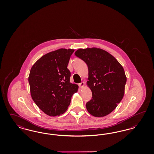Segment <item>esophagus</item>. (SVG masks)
Segmentation results:
<instances>
[{
	"label": "esophagus",
	"instance_id": "34e87169",
	"mask_svg": "<svg viewBox=\"0 0 154 154\" xmlns=\"http://www.w3.org/2000/svg\"><path fill=\"white\" fill-rule=\"evenodd\" d=\"M79 87H80V88H83V87L84 86V82H80V83L79 84Z\"/></svg>",
	"mask_w": 154,
	"mask_h": 154
}]
</instances>
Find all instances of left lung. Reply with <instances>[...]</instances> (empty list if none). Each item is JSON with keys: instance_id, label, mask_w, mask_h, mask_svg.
Instances as JSON below:
<instances>
[{"instance_id": "1", "label": "left lung", "mask_w": 154, "mask_h": 154, "mask_svg": "<svg viewBox=\"0 0 154 154\" xmlns=\"http://www.w3.org/2000/svg\"><path fill=\"white\" fill-rule=\"evenodd\" d=\"M75 55L87 65V82L92 96L86 103L88 112L94 117L109 114L124 95L126 77L123 67L109 52L100 48L79 49Z\"/></svg>"}]
</instances>
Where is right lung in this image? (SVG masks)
Masks as SVG:
<instances>
[{"label":"right lung","instance_id":"add662e5","mask_svg":"<svg viewBox=\"0 0 154 154\" xmlns=\"http://www.w3.org/2000/svg\"><path fill=\"white\" fill-rule=\"evenodd\" d=\"M74 50L61 48L49 52L32 67L28 78L32 99L48 116H59L67 110L78 85L70 82L67 68Z\"/></svg>","mask_w":154,"mask_h":154}]
</instances>
